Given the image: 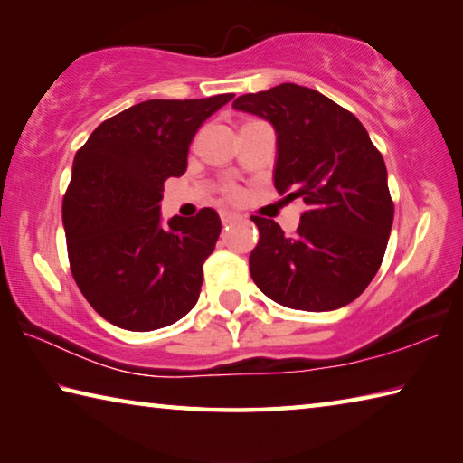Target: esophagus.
Returning <instances> with one entry per match:
<instances>
[{"label":"esophagus","mask_w":463,"mask_h":463,"mask_svg":"<svg viewBox=\"0 0 463 463\" xmlns=\"http://www.w3.org/2000/svg\"><path fill=\"white\" fill-rule=\"evenodd\" d=\"M221 221H222V224H229V222H232V221H237L239 218V214L237 213H232V210H221Z\"/></svg>","instance_id":"esophagus-1"}]
</instances>
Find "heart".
<instances>
[{"label":"heart","mask_w":463,"mask_h":463,"mask_svg":"<svg viewBox=\"0 0 463 463\" xmlns=\"http://www.w3.org/2000/svg\"><path fill=\"white\" fill-rule=\"evenodd\" d=\"M224 195H226V198H231V200H237L239 195H241V190H239L237 185L231 184V185L224 187Z\"/></svg>","instance_id":"obj_1"}]
</instances>
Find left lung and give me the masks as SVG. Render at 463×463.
<instances>
[{
    "mask_svg": "<svg viewBox=\"0 0 463 463\" xmlns=\"http://www.w3.org/2000/svg\"><path fill=\"white\" fill-rule=\"evenodd\" d=\"M232 108L273 124V185L288 202L307 203L292 237L269 218L250 216L260 229L250 278L294 310L326 312L354 302L378 273L394 221L382 153L349 109L302 85L245 93Z\"/></svg>",
    "mask_w": 463,
    "mask_h": 463,
    "instance_id": "left-lung-1",
    "label": "left lung"
}]
</instances>
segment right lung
Returning a JSON list of instances; mask_svg holds the SVG:
<instances>
[{
  "instance_id": "right-lung-1",
  "label": "right lung",
  "mask_w": 463,
  "mask_h": 463,
  "mask_svg": "<svg viewBox=\"0 0 463 463\" xmlns=\"http://www.w3.org/2000/svg\"><path fill=\"white\" fill-rule=\"evenodd\" d=\"M232 93L148 99L91 132L62 198L75 284L93 310L127 331L174 325L198 302L203 261L221 234L216 210L163 226V184L187 167L192 138Z\"/></svg>"
}]
</instances>
